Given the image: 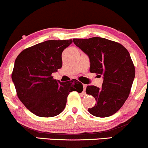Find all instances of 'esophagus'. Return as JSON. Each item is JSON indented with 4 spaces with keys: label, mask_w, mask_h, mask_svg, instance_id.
<instances>
[{
    "label": "esophagus",
    "mask_w": 148,
    "mask_h": 148,
    "mask_svg": "<svg viewBox=\"0 0 148 148\" xmlns=\"http://www.w3.org/2000/svg\"><path fill=\"white\" fill-rule=\"evenodd\" d=\"M83 86H84V92H85V91H86V87H87V85H86V84H83Z\"/></svg>",
    "instance_id": "obj_1"
}]
</instances>
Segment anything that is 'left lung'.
Returning <instances> with one entry per match:
<instances>
[{"label":"left lung","instance_id":"obj_1","mask_svg":"<svg viewBox=\"0 0 148 148\" xmlns=\"http://www.w3.org/2000/svg\"><path fill=\"white\" fill-rule=\"evenodd\" d=\"M73 42L89 58L90 72L103 76L101 88H86V93L97 101L88 111L99 118L111 116L128 98L135 78V67L130 53L120 44L102 37L73 39Z\"/></svg>","mask_w":148,"mask_h":148}]
</instances>
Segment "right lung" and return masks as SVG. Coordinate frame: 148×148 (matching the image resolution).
<instances>
[{
	"mask_svg": "<svg viewBox=\"0 0 148 148\" xmlns=\"http://www.w3.org/2000/svg\"><path fill=\"white\" fill-rule=\"evenodd\" d=\"M72 43V40H47L24 49L15 60L12 80L17 96L37 116L60 114L69 92L80 93L84 90L77 80L60 82L51 76L62 67V53Z\"/></svg>",
	"mask_w": 148,
	"mask_h": 148,
	"instance_id": "1",
	"label": "right lung"
}]
</instances>
